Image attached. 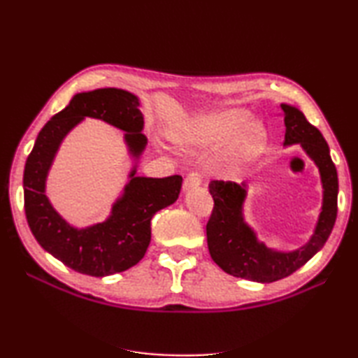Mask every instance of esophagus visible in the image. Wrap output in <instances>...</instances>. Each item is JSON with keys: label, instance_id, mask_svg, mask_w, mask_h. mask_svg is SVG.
<instances>
[{"label": "esophagus", "instance_id": "1", "mask_svg": "<svg viewBox=\"0 0 358 358\" xmlns=\"http://www.w3.org/2000/svg\"><path fill=\"white\" fill-rule=\"evenodd\" d=\"M203 181V175L199 171H192L186 175L185 178V189H191V187L201 186Z\"/></svg>", "mask_w": 358, "mask_h": 358}]
</instances>
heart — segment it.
<instances>
[{
  "instance_id": "heart-1",
  "label": "heart",
  "mask_w": 358,
  "mask_h": 358,
  "mask_svg": "<svg viewBox=\"0 0 358 358\" xmlns=\"http://www.w3.org/2000/svg\"><path fill=\"white\" fill-rule=\"evenodd\" d=\"M248 117L250 115L245 110L230 108L191 120L175 131V142L186 148H208L229 138L217 161L222 167L235 171L259 153L265 138L264 129L259 124L243 126Z\"/></svg>"
}]
</instances>
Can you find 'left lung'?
<instances>
[{"mask_svg": "<svg viewBox=\"0 0 358 358\" xmlns=\"http://www.w3.org/2000/svg\"><path fill=\"white\" fill-rule=\"evenodd\" d=\"M286 136L284 145L300 143L316 162L324 187V203L313 237L300 250L281 252L259 243L256 234L243 221L241 208L246 185L213 180L208 185L213 211L207 222V241L211 259L226 273L257 282H273L292 275L305 265L329 240L338 213V173L330 148L320 131L299 108L281 104Z\"/></svg>", "mask_w": 358, "mask_h": 358, "instance_id": "1", "label": "left lung"}]
</instances>
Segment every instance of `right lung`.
I'll return each mask as SVG.
<instances>
[{"instance_id":"add662e5","label":"right lung","mask_w":358,"mask_h":358,"mask_svg":"<svg viewBox=\"0 0 358 358\" xmlns=\"http://www.w3.org/2000/svg\"><path fill=\"white\" fill-rule=\"evenodd\" d=\"M85 117L104 120L124 131L134 157L141 156L147 145V137L141 132L143 117L137 96L118 88L76 94L68 107L47 121L28 156L23 172L25 215L34 238L47 252L78 273L101 278L141 262L151 240V217L177 201L183 178L136 177L134 167L107 221L87 229L69 226L48 202L45 178L59 143Z\"/></svg>"}]
</instances>
